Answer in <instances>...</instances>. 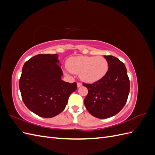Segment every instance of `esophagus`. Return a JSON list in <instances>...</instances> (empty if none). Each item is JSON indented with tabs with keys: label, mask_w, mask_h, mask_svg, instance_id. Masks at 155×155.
Returning <instances> with one entry per match:
<instances>
[{
	"label": "esophagus",
	"mask_w": 155,
	"mask_h": 155,
	"mask_svg": "<svg viewBox=\"0 0 155 155\" xmlns=\"http://www.w3.org/2000/svg\"><path fill=\"white\" fill-rule=\"evenodd\" d=\"M81 86H82V83H79V82L77 83V87H80Z\"/></svg>",
	"instance_id": "esophagus-1"
}]
</instances>
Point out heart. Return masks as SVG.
<instances>
[{"label":"heart","instance_id":"heart-1","mask_svg":"<svg viewBox=\"0 0 155 155\" xmlns=\"http://www.w3.org/2000/svg\"><path fill=\"white\" fill-rule=\"evenodd\" d=\"M70 72L79 74L82 81L94 83L104 78L109 70V63L102 56H76L67 62Z\"/></svg>","mask_w":155,"mask_h":155}]
</instances>
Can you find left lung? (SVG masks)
<instances>
[{"instance_id": "1", "label": "left lung", "mask_w": 155, "mask_h": 155, "mask_svg": "<svg viewBox=\"0 0 155 155\" xmlns=\"http://www.w3.org/2000/svg\"><path fill=\"white\" fill-rule=\"evenodd\" d=\"M109 63L105 76L92 84L83 83L88 88L84 104L89 113L105 119L118 114L127 100L130 81L124 63L112 55H104Z\"/></svg>"}]
</instances>
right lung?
<instances>
[{
    "instance_id": "right-lung-1",
    "label": "right lung",
    "mask_w": 155,
    "mask_h": 155,
    "mask_svg": "<svg viewBox=\"0 0 155 155\" xmlns=\"http://www.w3.org/2000/svg\"><path fill=\"white\" fill-rule=\"evenodd\" d=\"M59 64L58 54H39L26 61L22 69V99L28 109L43 118L60 114L77 89L76 82L61 80L63 74Z\"/></svg>"
}]
</instances>
